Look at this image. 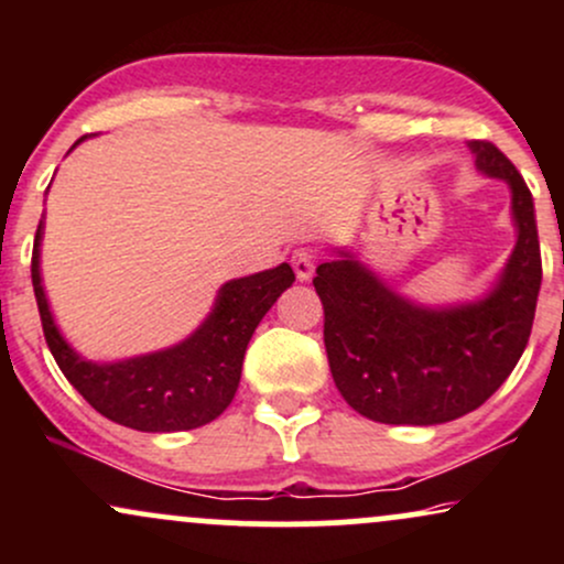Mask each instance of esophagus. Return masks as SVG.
<instances>
[{"mask_svg": "<svg viewBox=\"0 0 564 564\" xmlns=\"http://www.w3.org/2000/svg\"><path fill=\"white\" fill-rule=\"evenodd\" d=\"M315 262H318V254L313 249H296L291 254V264H294V273L300 281H310L315 273Z\"/></svg>", "mask_w": 564, "mask_h": 564, "instance_id": "esophagus-1", "label": "esophagus"}]
</instances>
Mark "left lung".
<instances>
[{"label":"left lung","mask_w":564,"mask_h":564,"mask_svg":"<svg viewBox=\"0 0 564 564\" xmlns=\"http://www.w3.org/2000/svg\"><path fill=\"white\" fill-rule=\"evenodd\" d=\"M485 177L511 193L517 241L496 283L456 304L408 300L349 249L318 264L323 341L336 390L360 416L381 424H445L480 408L525 352L541 289L533 196L494 142L471 140Z\"/></svg>","instance_id":"1"}]
</instances>
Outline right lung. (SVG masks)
Segmentation results:
<instances>
[{
    "label": "right lung",
    "instance_id": "obj_1",
    "mask_svg": "<svg viewBox=\"0 0 564 564\" xmlns=\"http://www.w3.org/2000/svg\"><path fill=\"white\" fill-rule=\"evenodd\" d=\"M84 140H76L70 151ZM39 246L42 225L34 238L31 281L55 364L97 413L138 432H183L215 422L236 398L251 334L294 283L289 262L232 278L219 286L212 313L177 345L134 358L89 360L57 332L39 273Z\"/></svg>",
    "mask_w": 564,
    "mask_h": 564
}]
</instances>
